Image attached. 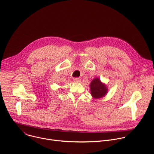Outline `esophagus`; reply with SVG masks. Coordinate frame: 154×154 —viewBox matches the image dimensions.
I'll list each match as a JSON object with an SVG mask.
<instances>
[{"instance_id": "obj_1", "label": "esophagus", "mask_w": 154, "mask_h": 154, "mask_svg": "<svg viewBox=\"0 0 154 154\" xmlns=\"http://www.w3.org/2000/svg\"><path fill=\"white\" fill-rule=\"evenodd\" d=\"M74 81L75 82H81V80H80V79H79V78H74Z\"/></svg>"}]
</instances>
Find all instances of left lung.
Returning a JSON list of instances; mask_svg holds the SVG:
<instances>
[{
  "label": "left lung",
  "instance_id": "1",
  "mask_svg": "<svg viewBox=\"0 0 154 154\" xmlns=\"http://www.w3.org/2000/svg\"><path fill=\"white\" fill-rule=\"evenodd\" d=\"M91 94L93 97L96 99H99L103 97L107 93L106 86L102 83L100 80L96 78L94 79L90 84Z\"/></svg>",
  "mask_w": 154,
  "mask_h": 154
}]
</instances>
